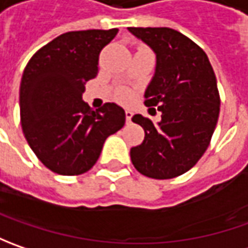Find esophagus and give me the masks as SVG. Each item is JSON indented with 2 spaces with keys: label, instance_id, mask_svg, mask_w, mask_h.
<instances>
[{
  "label": "esophagus",
  "instance_id": "obj_1",
  "mask_svg": "<svg viewBox=\"0 0 248 248\" xmlns=\"http://www.w3.org/2000/svg\"><path fill=\"white\" fill-rule=\"evenodd\" d=\"M132 116H134V113H132V111H129V110H127V111H125V120H127V123H131Z\"/></svg>",
  "mask_w": 248,
  "mask_h": 248
}]
</instances>
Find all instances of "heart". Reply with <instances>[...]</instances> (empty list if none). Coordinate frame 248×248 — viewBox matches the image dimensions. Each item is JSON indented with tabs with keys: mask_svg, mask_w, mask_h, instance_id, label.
I'll return each mask as SVG.
<instances>
[{
	"mask_svg": "<svg viewBox=\"0 0 248 248\" xmlns=\"http://www.w3.org/2000/svg\"><path fill=\"white\" fill-rule=\"evenodd\" d=\"M116 96H117V99L121 100V102H128L131 99V93H129L128 90H125V88H120L117 91V93H116Z\"/></svg>",
	"mask_w": 248,
	"mask_h": 248,
	"instance_id": "heart-1",
	"label": "heart"
}]
</instances>
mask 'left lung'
<instances>
[{
    "instance_id": "8db88e82",
    "label": "left lung",
    "mask_w": 248,
    "mask_h": 248,
    "mask_svg": "<svg viewBox=\"0 0 248 248\" xmlns=\"http://www.w3.org/2000/svg\"><path fill=\"white\" fill-rule=\"evenodd\" d=\"M156 52V74L145 92V105L161 113L157 124L135 114L145 129L143 142L131 149V161L142 175L171 179L185 174L208 148L219 116L217 77L205 52L168 27H128Z\"/></svg>"
}]
</instances>
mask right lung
<instances>
[{
  "label": "right lung",
  "instance_id": "1",
  "mask_svg": "<svg viewBox=\"0 0 248 248\" xmlns=\"http://www.w3.org/2000/svg\"><path fill=\"white\" fill-rule=\"evenodd\" d=\"M119 29L61 34L26 64L20 84V124L38 160L61 175H80L98 161L106 138L125 124L116 103L91 109L85 84L99 72L100 51Z\"/></svg>",
  "mask_w": 248,
  "mask_h": 248
}]
</instances>
